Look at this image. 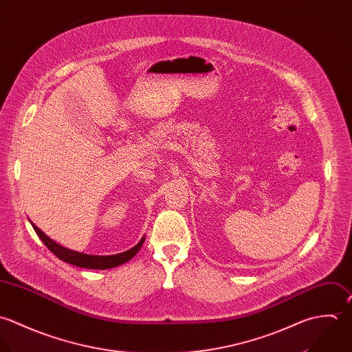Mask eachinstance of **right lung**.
Segmentation results:
<instances>
[{
    "label": "right lung",
    "mask_w": 352,
    "mask_h": 352,
    "mask_svg": "<svg viewBox=\"0 0 352 352\" xmlns=\"http://www.w3.org/2000/svg\"><path fill=\"white\" fill-rule=\"evenodd\" d=\"M32 228L39 236V239L43 241V244L57 258H60L61 261H64L67 263H71V265H75L79 267H86V269H111V267H116L118 265H122L136 255V252L140 250V247L144 241V237H142L140 241L135 247H132L121 254H116V255H89V254H82V252H78V251H74V250H69V248H65V247L57 244L34 224H32Z\"/></svg>",
    "instance_id": "right-lung-1"
}]
</instances>
